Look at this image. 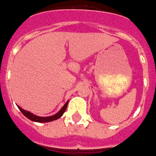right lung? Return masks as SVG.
I'll list each match as a JSON object with an SVG mask.
<instances>
[{"label": "right lung", "instance_id": "right-lung-1", "mask_svg": "<svg viewBox=\"0 0 156 156\" xmlns=\"http://www.w3.org/2000/svg\"><path fill=\"white\" fill-rule=\"evenodd\" d=\"M68 101L63 105V107L62 108V109L60 111L58 112V114H56V115H52V116H49V117H39V116H37V115H33L32 113H30L28 111H26L24 109H22L21 107H19V109L21 110L23 115H25L26 117L29 119H31L32 121H35V122H39V123H45V122H50V121H53L56 120V119H58L60 117H62V115H63V113L66 110V108H67V106H68Z\"/></svg>", "mask_w": 156, "mask_h": 156}]
</instances>
